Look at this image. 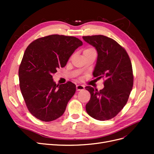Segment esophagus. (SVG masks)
Here are the masks:
<instances>
[{
    "mask_svg": "<svg viewBox=\"0 0 154 154\" xmlns=\"http://www.w3.org/2000/svg\"><path fill=\"white\" fill-rule=\"evenodd\" d=\"M84 89V86L82 85H76V91H82Z\"/></svg>",
    "mask_w": 154,
    "mask_h": 154,
    "instance_id": "esophagus-1",
    "label": "esophagus"
}]
</instances>
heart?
<instances>
[{
	"instance_id": "obj_1",
	"label": "heart",
	"mask_w": 154,
	"mask_h": 154,
	"mask_svg": "<svg viewBox=\"0 0 154 154\" xmlns=\"http://www.w3.org/2000/svg\"><path fill=\"white\" fill-rule=\"evenodd\" d=\"M94 51V49H92V48H88V49H86L84 50V51H83V53L90 52V51Z\"/></svg>"
}]
</instances>
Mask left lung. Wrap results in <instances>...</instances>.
<instances>
[{"label":"left lung","mask_w":154,"mask_h":154,"mask_svg":"<svg viewBox=\"0 0 154 154\" xmlns=\"http://www.w3.org/2000/svg\"><path fill=\"white\" fill-rule=\"evenodd\" d=\"M83 39L97 52L93 76L105 79L104 88L100 91L91 86L85 87L91 96L86 111L96 119L109 120L127 103L134 83L131 61L126 50L109 37L92 35L83 36Z\"/></svg>","instance_id":"1"}]
</instances>
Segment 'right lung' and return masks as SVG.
<instances>
[{"label":"right lung","mask_w":154,"mask_h":154,"mask_svg":"<svg viewBox=\"0 0 154 154\" xmlns=\"http://www.w3.org/2000/svg\"><path fill=\"white\" fill-rule=\"evenodd\" d=\"M82 42L76 37L52 35L27 46L18 70L20 88L30 113L43 122L58 119L76 92L71 82L57 85L53 74L66 66Z\"/></svg>","instance_id":"add662e5"}]
</instances>
